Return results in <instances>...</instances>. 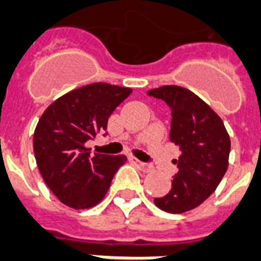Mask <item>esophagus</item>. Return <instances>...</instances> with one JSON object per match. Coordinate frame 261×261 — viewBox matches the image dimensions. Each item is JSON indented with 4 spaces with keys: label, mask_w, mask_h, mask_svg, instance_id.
Listing matches in <instances>:
<instances>
[{
    "label": "esophagus",
    "mask_w": 261,
    "mask_h": 261,
    "mask_svg": "<svg viewBox=\"0 0 261 261\" xmlns=\"http://www.w3.org/2000/svg\"><path fill=\"white\" fill-rule=\"evenodd\" d=\"M131 160H133V163H134V164H137V167H138L141 171H144V172H149V171H152V167L149 166V164H146V163H142L141 160H138V159H131Z\"/></svg>",
    "instance_id": "obj_1"
}]
</instances>
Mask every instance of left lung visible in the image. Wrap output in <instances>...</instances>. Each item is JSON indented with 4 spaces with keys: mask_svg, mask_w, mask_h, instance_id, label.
<instances>
[{
    "mask_svg": "<svg viewBox=\"0 0 261 261\" xmlns=\"http://www.w3.org/2000/svg\"><path fill=\"white\" fill-rule=\"evenodd\" d=\"M148 94L170 107V139L182 152L170 193L154 198V204L170 214H184L201 205L220 184L228 167L230 135L218 113L185 87L168 85Z\"/></svg>",
    "mask_w": 261,
    "mask_h": 261,
    "instance_id": "8db88e82",
    "label": "left lung"
}]
</instances>
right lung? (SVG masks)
Instances as JSON below:
<instances>
[{
	"label": "right lung",
	"instance_id": "add662e5",
	"mask_svg": "<svg viewBox=\"0 0 261 261\" xmlns=\"http://www.w3.org/2000/svg\"><path fill=\"white\" fill-rule=\"evenodd\" d=\"M130 87L91 83L51 102L34 131V153L45 184L60 201L87 210L102 201L113 176L127 162L124 154H90L89 139L107 130L115 109Z\"/></svg>",
	"mask_w": 261,
	"mask_h": 261
}]
</instances>
